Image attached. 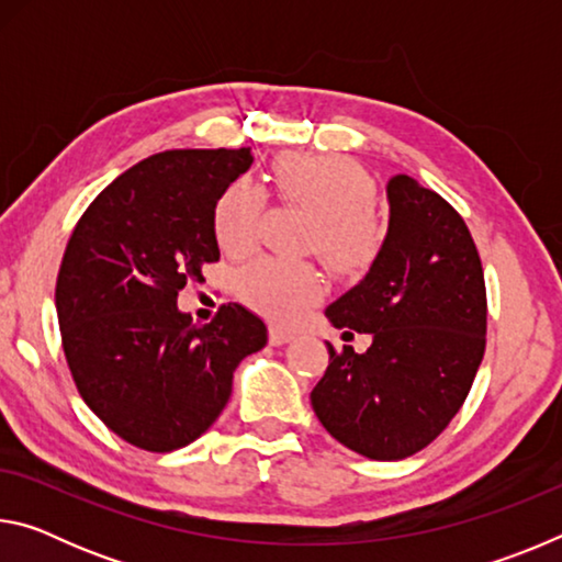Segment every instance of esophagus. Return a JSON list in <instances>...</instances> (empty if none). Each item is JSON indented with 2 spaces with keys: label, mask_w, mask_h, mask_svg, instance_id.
<instances>
[{
  "label": "esophagus",
  "mask_w": 562,
  "mask_h": 562,
  "mask_svg": "<svg viewBox=\"0 0 562 562\" xmlns=\"http://www.w3.org/2000/svg\"><path fill=\"white\" fill-rule=\"evenodd\" d=\"M290 339H294V331H288V329H282V327H272V329H270V345H272V347L288 345Z\"/></svg>",
  "instance_id": "obj_1"
}]
</instances>
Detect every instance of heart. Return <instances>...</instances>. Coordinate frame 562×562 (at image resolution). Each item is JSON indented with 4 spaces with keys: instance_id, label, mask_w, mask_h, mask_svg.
Here are the masks:
<instances>
[{
    "instance_id": "obj_1",
    "label": "heart",
    "mask_w": 562,
    "mask_h": 562,
    "mask_svg": "<svg viewBox=\"0 0 562 562\" xmlns=\"http://www.w3.org/2000/svg\"><path fill=\"white\" fill-rule=\"evenodd\" d=\"M280 201L312 215L304 252L337 274H361L384 247V223L372 211L376 186L364 166L347 156H288L274 166ZM262 193L250 180H235L215 203L213 231L221 250L245 255L258 240ZM245 302L274 319L300 317L322 297V280L307 262L255 260L240 272Z\"/></svg>"
}]
</instances>
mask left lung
Listing matches in <instances>:
<instances>
[{
  "mask_svg": "<svg viewBox=\"0 0 562 562\" xmlns=\"http://www.w3.org/2000/svg\"><path fill=\"white\" fill-rule=\"evenodd\" d=\"M389 231L367 278L325 315L372 335L357 355L331 345L312 389L322 426L374 461L406 459L459 414L486 351V282L463 217L414 178L386 186ZM351 335V331H345Z\"/></svg>",
  "mask_w": 562,
  "mask_h": 562,
  "instance_id": "1",
  "label": "left lung"
}]
</instances>
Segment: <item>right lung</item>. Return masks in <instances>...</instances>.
<instances>
[{
	"mask_svg": "<svg viewBox=\"0 0 562 562\" xmlns=\"http://www.w3.org/2000/svg\"><path fill=\"white\" fill-rule=\"evenodd\" d=\"M250 148L166 150L97 195L66 245L56 278L61 347L76 389L109 429L144 451H176L211 429L233 372L268 345L243 304L207 325L178 310V292L221 260L213 215Z\"/></svg>",
	"mask_w": 562,
	"mask_h": 562,
	"instance_id": "obj_1",
	"label": "right lung"
}]
</instances>
